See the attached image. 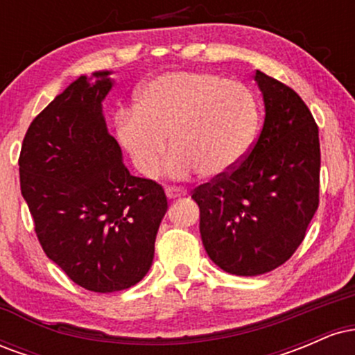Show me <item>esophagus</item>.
<instances>
[{"instance_id":"1","label":"esophagus","mask_w":355,"mask_h":355,"mask_svg":"<svg viewBox=\"0 0 355 355\" xmlns=\"http://www.w3.org/2000/svg\"><path fill=\"white\" fill-rule=\"evenodd\" d=\"M185 195H187V190L182 189V187H166V197H168L170 200L185 197Z\"/></svg>"}]
</instances>
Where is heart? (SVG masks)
I'll list each match as a JSON object with an SVG mask.
<instances>
[{"label": "heart", "instance_id": "1", "mask_svg": "<svg viewBox=\"0 0 355 355\" xmlns=\"http://www.w3.org/2000/svg\"><path fill=\"white\" fill-rule=\"evenodd\" d=\"M254 93L239 81L205 71H170L146 83L135 110L116 115V137L133 165L155 177L168 138V170L182 177L197 170L214 178L232 172L254 144L259 128Z\"/></svg>", "mask_w": 355, "mask_h": 355}]
</instances>
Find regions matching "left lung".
Returning <instances> with one entry per match:
<instances>
[{
  "label": "left lung",
  "instance_id": "1",
  "mask_svg": "<svg viewBox=\"0 0 355 355\" xmlns=\"http://www.w3.org/2000/svg\"><path fill=\"white\" fill-rule=\"evenodd\" d=\"M266 120L240 164L197 187L200 235L222 270L254 277L287 262L319 207V128L304 100L262 71Z\"/></svg>",
  "mask_w": 355,
  "mask_h": 355
}]
</instances>
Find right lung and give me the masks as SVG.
<instances>
[{
  "label": "right lung",
  "instance_id": "obj_1",
  "mask_svg": "<svg viewBox=\"0 0 355 355\" xmlns=\"http://www.w3.org/2000/svg\"><path fill=\"white\" fill-rule=\"evenodd\" d=\"M110 71L80 76L31 121L19 183L48 259L92 292L125 291L150 270L168 203L164 187L133 177L108 133L101 101Z\"/></svg>",
  "mask_w": 355,
  "mask_h": 355
}]
</instances>
